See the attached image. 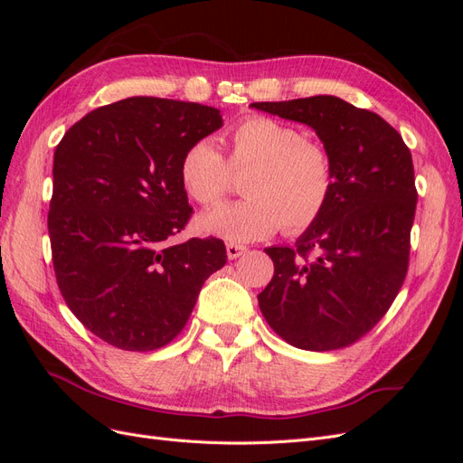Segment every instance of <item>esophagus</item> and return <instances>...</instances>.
Instances as JSON below:
<instances>
[{
	"instance_id": "esophagus-1",
	"label": "esophagus",
	"mask_w": 463,
	"mask_h": 463,
	"mask_svg": "<svg viewBox=\"0 0 463 463\" xmlns=\"http://www.w3.org/2000/svg\"><path fill=\"white\" fill-rule=\"evenodd\" d=\"M226 253H228V259H230V260L240 259L241 255L247 253V247H245V245H237V243H228V245H226Z\"/></svg>"
}]
</instances>
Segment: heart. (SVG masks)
Returning <instances> with one entry per match:
<instances>
[{
	"mask_svg": "<svg viewBox=\"0 0 463 463\" xmlns=\"http://www.w3.org/2000/svg\"><path fill=\"white\" fill-rule=\"evenodd\" d=\"M233 170L250 165L243 193L247 199L218 206L197 220V228L232 243L270 237L284 228L303 232L318 220L334 189L332 160L325 146L264 116L240 121L226 137ZM179 181L189 197L204 206L218 204L230 189V167L208 141L193 143L181 156Z\"/></svg>",
	"mask_w": 463,
	"mask_h": 463,
	"instance_id": "obj_1",
	"label": "heart"
}]
</instances>
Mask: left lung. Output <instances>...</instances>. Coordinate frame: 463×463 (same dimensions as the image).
<instances>
[{"mask_svg": "<svg viewBox=\"0 0 463 463\" xmlns=\"http://www.w3.org/2000/svg\"><path fill=\"white\" fill-rule=\"evenodd\" d=\"M309 125L332 160V197L274 262L259 307L288 344L330 352L357 342L390 309L408 274L417 191L411 152L381 116L335 96L255 102Z\"/></svg>", "mask_w": 463, "mask_h": 463, "instance_id": "left-lung-1", "label": "left lung"}]
</instances>
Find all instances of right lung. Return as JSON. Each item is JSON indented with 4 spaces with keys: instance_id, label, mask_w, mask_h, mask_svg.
Masks as SVG:
<instances>
[{
    "instance_id": "right-lung-1",
    "label": "right lung",
    "mask_w": 463,
    "mask_h": 463,
    "mask_svg": "<svg viewBox=\"0 0 463 463\" xmlns=\"http://www.w3.org/2000/svg\"><path fill=\"white\" fill-rule=\"evenodd\" d=\"M222 123L216 108L133 96L90 111L55 146V278L69 309L109 345L152 352L170 344L204 279L226 264L216 237L165 243L193 213L181 156Z\"/></svg>"
}]
</instances>
